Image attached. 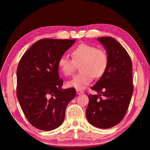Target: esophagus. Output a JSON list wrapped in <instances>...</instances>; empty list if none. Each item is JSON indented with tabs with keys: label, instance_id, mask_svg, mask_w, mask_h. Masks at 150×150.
I'll return each instance as SVG.
<instances>
[{
	"label": "esophagus",
	"instance_id": "34e87169",
	"mask_svg": "<svg viewBox=\"0 0 150 150\" xmlns=\"http://www.w3.org/2000/svg\"><path fill=\"white\" fill-rule=\"evenodd\" d=\"M76 92H77V95H81V94H83V93H84L83 91H81L80 89H77V91H76Z\"/></svg>",
	"mask_w": 150,
	"mask_h": 150
}]
</instances>
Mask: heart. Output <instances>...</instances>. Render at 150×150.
Masks as SVG:
<instances>
[{
  "label": "heart",
  "instance_id": "obj_1",
  "mask_svg": "<svg viewBox=\"0 0 150 150\" xmlns=\"http://www.w3.org/2000/svg\"><path fill=\"white\" fill-rule=\"evenodd\" d=\"M72 59L63 55L58 60V67L65 76L74 73L77 64L81 71L67 83L70 87L83 89L92 81L93 77L99 78L105 74L108 58L106 52L92 45L81 44L71 52Z\"/></svg>",
  "mask_w": 150,
  "mask_h": 150
}]
</instances>
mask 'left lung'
Here are the masks:
<instances>
[{
    "label": "left lung",
    "mask_w": 150,
    "mask_h": 150,
    "mask_svg": "<svg viewBox=\"0 0 150 150\" xmlns=\"http://www.w3.org/2000/svg\"><path fill=\"white\" fill-rule=\"evenodd\" d=\"M97 40L106 48L108 63L105 74L91 88L97 95H88L86 117L93 126L105 129L120 123L128 110L134 90L132 64L128 52L115 38Z\"/></svg>",
    "instance_id": "obj_1"
}]
</instances>
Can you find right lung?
I'll list each match as a JSON object with an SVG mask.
<instances>
[{
    "mask_svg": "<svg viewBox=\"0 0 150 150\" xmlns=\"http://www.w3.org/2000/svg\"><path fill=\"white\" fill-rule=\"evenodd\" d=\"M76 40L42 39L22 55L17 68L18 100L27 120L35 128L54 130L63 123L74 88L62 89L58 60Z\"/></svg>",
    "mask_w": 150,
    "mask_h": 150,
    "instance_id": "obj_1",
    "label": "right lung"
}]
</instances>
